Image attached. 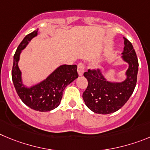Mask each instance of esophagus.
I'll return each instance as SVG.
<instances>
[{
  "instance_id": "1",
  "label": "esophagus",
  "mask_w": 150,
  "mask_h": 150,
  "mask_svg": "<svg viewBox=\"0 0 150 150\" xmlns=\"http://www.w3.org/2000/svg\"><path fill=\"white\" fill-rule=\"evenodd\" d=\"M78 72L79 76H81L83 75V72H84V66L82 63H79L78 65Z\"/></svg>"
}]
</instances>
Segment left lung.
<instances>
[{"label": "left lung", "mask_w": 150, "mask_h": 150, "mask_svg": "<svg viewBox=\"0 0 150 150\" xmlns=\"http://www.w3.org/2000/svg\"><path fill=\"white\" fill-rule=\"evenodd\" d=\"M124 48L121 57L128 63L125 78L122 81L108 80L101 69L90 70L83 75L88 86L83 92V99L90 110L96 114H109L117 111L125 105L133 93L137 83L138 61L132 43L125 37Z\"/></svg>", "instance_id": "obj_1"}]
</instances>
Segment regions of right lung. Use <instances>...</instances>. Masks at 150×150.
<instances>
[{
    "instance_id": "1",
    "label": "right lung",
    "mask_w": 150,
    "mask_h": 150,
    "mask_svg": "<svg viewBox=\"0 0 150 150\" xmlns=\"http://www.w3.org/2000/svg\"><path fill=\"white\" fill-rule=\"evenodd\" d=\"M39 29L29 33L22 40L13 57L12 78L18 96L24 103L35 110L50 111L59 106L67 85L78 78L76 65L59 66L47 78L36 83L27 86L23 82L22 72L18 67L20 54L31 40L38 35Z\"/></svg>"
}]
</instances>
